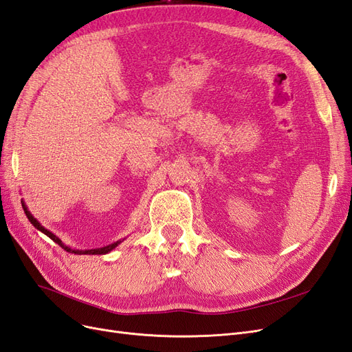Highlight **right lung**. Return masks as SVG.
<instances>
[{"label":"right lung","mask_w":352,"mask_h":352,"mask_svg":"<svg viewBox=\"0 0 352 352\" xmlns=\"http://www.w3.org/2000/svg\"><path fill=\"white\" fill-rule=\"evenodd\" d=\"M21 206H23V210H25V213H26V217H28V219L30 221V223L35 226V228H38L41 232H43L45 235H48L51 240L54 241V243H56L58 245H61L64 250H67V252H70V253H74V254H107V253H109L111 250H114V248L121 243V240L120 241H117V243H114V244H109V245H105V247H100V248H92V250H73V248H70L69 245H65L58 236L56 235H54L51 231H48L47 228H43V226L33 218V214L29 212V209H28V206L25 205V201L21 203Z\"/></svg>","instance_id":"right-lung-1"}]
</instances>
